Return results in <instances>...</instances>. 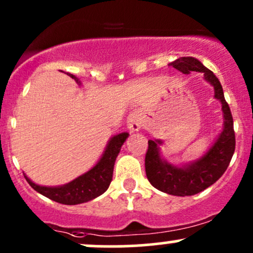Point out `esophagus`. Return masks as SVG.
I'll use <instances>...</instances> for the list:
<instances>
[{
    "instance_id": "obj_1",
    "label": "esophagus",
    "mask_w": 253,
    "mask_h": 253,
    "mask_svg": "<svg viewBox=\"0 0 253 253\" xmlns=\"http://www.w3.org/2000/svg\"><path fill=\"white\" fill-rule=\"evenodd\" d=\"M143 115L140 112H133L129 114L128 119H127V128L132 133L138 132L143 126Z\"/></svg>"
}]
</instances>
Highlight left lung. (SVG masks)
<instances>
[{"instance_id": "left-lung-1", "label": "left lung", "mask_w": 253, "mask_h": 253, "mask_svg": "<svg viewBox=\"0 0 253 253\" xmlns=\"http://www.w3.org/2000/svg\"><path fill=\"white\" fill-rule=\"evenodd\" d=\"M184 74L191 72L203 73L204 80L213 87V97L221 102L223 128L210 149L197 160L176 166L162 157L160 146L162 140H149L145 155V171L150 184L171 196H193L215 184L229 166L235 150V134L229 105L224 99L221 83L210 69L194 57H179L170 63Z\"/></svg>"}]
</instances>
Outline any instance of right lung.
Returning a JSON list of instances; mask_svg holds the SVG:
<instances>
[{
  "mask_svg": "<svg viewBox=\"0 0 253 253\" xmlns=\"http://www.w3.org/2000/svg\"><path fill=\"white\" fill-rule=\"evenodd\" d=\"M68 76L76 80L78 84L82 85L80 80L76 76L73 74H68ZM128 135L127 132H122L110 138L105 146L103 155L96 163V166H93L83 175L72 180L68 184L61 186H41L30 180L26 174H24L25 179L33 190L57 203L76 205L92 201L103 194L109 187L113 179L115 160Z\"/></svg>",
  "mask_w": 253,
  "mask_h": 253,
  "instance_id": "right-lung-1",
  "label": "right lung"
}]
</instances>
